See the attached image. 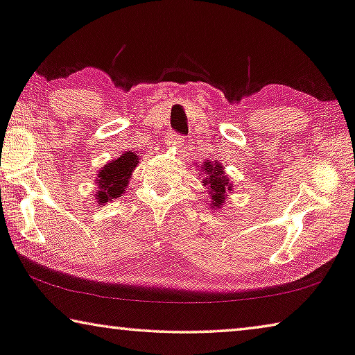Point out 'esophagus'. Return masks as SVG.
<instances>
[{"mask_svg":"<svg viewBox=\"0 0 355 355\" xmlns=\"http://www.w3.org/2000/svg\"><path fill=\"white\" fill-rule=\"evenodd\" d=\"M183 141H184V137H182V135H178V134H168L167 137H166V144L168 145V146H175V148H180L183 145Z\"/></svg>","mask_w":355,"mask_h":355,"instance_id":"34e87169","label":"esophagus"}]
</instances>
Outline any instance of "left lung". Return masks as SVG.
<instances>
[{"label": "left lung", "mask_w": 355, "mask_h": 355, "mask_svg": "<svg viewBox=\"0 0 355 355\" xmlns=\"http://www.w3.org/2000/svg\"><path fill=\"white\" fill-rule=\"evenodd\" d=\"M200 172L204 173L202 187L209 193V202L211 209H221L228 199V193L232 191V183L230 177L225 173V168L221 162L205 161L200 167Z\"/></svg>", "instance_id": "left-lung-1"}]
</instances>
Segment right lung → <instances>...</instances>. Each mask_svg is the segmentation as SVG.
Returning a JSON list of instances; mask_svg holds the SVG:
<instances>
[{"mask_svg":"<svg viewBox=\"0 0 355 355\" xmlns=\"http://www.w3.org/2000/svg\"><path fill=\"white\" fill-rule=\"evenodd\" d=\"M139 162V153L124 151L119 157L111 159L108 164H105L100 168L97 177H95L97 189H95L94 194L98 205L111 202V200L121 198L125 193V188L129 187L132 172L135 171Z\"/></svg>","mask_w":355,"mask_h":355,"instance_id":"right-lung-1","label":"right lung"}]
</instances>
